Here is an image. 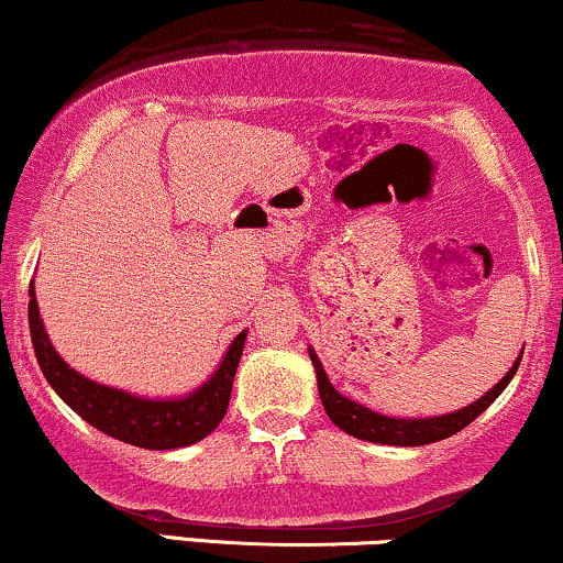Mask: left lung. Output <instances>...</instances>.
<instances>
[{"mask_svg": "<svg viewBox=\"0 0 563 563\" xmlns=\"http://www.w3.org/2000/svg\"><path fill=\"white\" fill-rule=\"evenodd\" d=\"M309 358H311V364H314V372H317L319 397H322L327 416H330V421L338 426V429H343L345 433H351V437H355V439L374 441V444L421 446V444H431V441H441V439L452 437V433H457L465 429V426H471L475 418H478L481 412L486 410L488 405L504 393V389H507L511 376L517 374V366H519V361H522V355L515 361V366L509 368L507 376H504L496 387H490L488 393L481 397V400L467 405V408L446 412V416H437V418H389V416H382V412L368 410V408H364V405L347 400V397H343L338 389L332 387L330 379H327L324 368H322V361L317 358V353L311 351V347H309Z\"/></svg>", "mask_w": 563, "mask_h": 563, "instance_id": "obj_1", "label": "left lung"}]
</instances>
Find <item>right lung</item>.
I'll use <instances>...</instances> for the list:
<instances>
[{
  "mask_svg": "<svg viewBox=\"0 0 563 563\" xmlns=\"http://www.w3.org/2000/svg\"><path fill=\"white\" fill-rule=\"evenodd\" d=\"M27 296H31L27 322H31L33 351L41 372L54 387V393L98 431L126 441V444L142 446V450H176V446H189L205 439L223 421L231 400L233 376H236V366L244 353L246 330L233 338L218 372L195 393L176 397V400H147V397L124 393V389L90 382L88 376L77 374L69 364H64L62 355L48 343L33 283Z\"/></svg>",
  "mask_w": 563,
  "mask_h": 563,
  "instance_id": "add662e5",
  "label": "right lung"
}]
</instances>
